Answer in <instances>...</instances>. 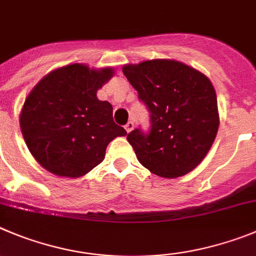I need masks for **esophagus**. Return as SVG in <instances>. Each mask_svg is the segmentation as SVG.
I'll return each mask as SVG.
<instances>
[{"mask_svg": "<svg viewBox=\"0 0 256 256\" xmlns=\"http://www.w3.org/2000/svg\"><path fill=\"white\" fill-rule=\"evenodd\" d=\"M133 126H134V124H133V122H128V123L126 124V126H124V128H126V130L128 133L130 132V130H133Z\"/></svg>", "mask_w": 256, "mask_h": 256, "instance_id": "obj_1", "label": "esophagus"}]
</instances>
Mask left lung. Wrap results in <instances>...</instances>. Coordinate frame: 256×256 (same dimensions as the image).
<instances>
[{"mask_svg": "<svg viewBox=\"0 0 256 256\" xmlns=\"http://www.w3.org/2000/svg\"><path fill=\"white\" fill-rule=\"evenodd\" d=\"M123 74L151 114L148 133L136 128L126 136L138 161L168 179L190 172L208 154L218 130L212 82L174 60L126 64Z\"/></svg>", "mask_w": 256, "mask_h": 256, "instance_id": "left-lung-1", "label": "left lung"}]
</instances>
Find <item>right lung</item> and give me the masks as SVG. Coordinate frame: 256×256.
<instances>
[{"label": "right lung", "mask_w": 256, "mask_h": 256, "mask_svg": "<svg viewBox=\"0 0 256 256\" xmlns=\"http://www.w3.org/2000/svg\"><path fill=\"white\" fill-rule=\"evenodd\" d=\"M114 74L81 63L44 76L28 95L20 114L25 144L35 160L58 176L80 178L99 165L108 144L126 134L112 120V106L96 92Z\"/></svg>", "instance_id": "obj_1"}]
</instances>
